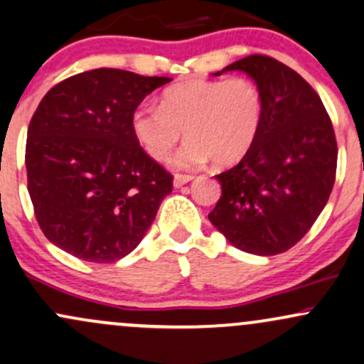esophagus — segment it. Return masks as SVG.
Wrapping results in <instances>:
<instances>
[{"label": "esophagus", "instance_id": "34e87169", "mask_svg": "<svg viewBox=\"0 0 364 364\" xmlns=\"http://www.w3.org/2000/svg\"><path fill=\"white\" fill-rule=\"evenodd\" d=\"M193 176H190V174H174V179H173V185L179 188L183 185H186V183H190Z\"/></svg>", "mask_w": 364, "mask_h": 364}]
</instances>
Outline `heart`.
<instances>
[{
	"label": "heart",
	"instance_id": "1",
	"mask_svg": "<svg viewBox=\"0 0 364 364\" xmlns=\"http://www.w3.org/2000/svg\"><path fill=\"white\" fill-rule=\"evenodd\" d=\"M262 121L263 97L252 78H193L168 87L159 107H136L129 127L140 147L156 161L168 159L185 132L188 140L173 164L196 169L212 159L217 166L241 161L253 147Z\"/></svg>",
	"mask_w": 364,
	"mask_h": 364
}]
</instances>
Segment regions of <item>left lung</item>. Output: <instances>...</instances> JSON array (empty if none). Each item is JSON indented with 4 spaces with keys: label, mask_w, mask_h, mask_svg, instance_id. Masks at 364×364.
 I'll use <instances>...</instances> for the list:
<instances>
[{
    "label": "left lung",
    "mask_w": 364,
    "mask_h": 364,
    "mask_svg": "<svg viewBox=\"0 0 364 364\" xmlns=\"http://www.w3.org/2000/svg\"><path fill=\"white\" fill-rule=\"evenodd\" d=\"M224 72H243L263 97L260 133L235 168L217 174L223 195L208 220L246 253L287 252L310 231L332 193L337 141L321 99L301 75L253 54Z\"/></svg>",
    "instance_id": "obj_1"
}]
</instances>
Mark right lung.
Returning <instances> with one entry per match:
<instances>
[{
  "label": "right lung",
  "instance_id": "right-lung-1",
  "mask_svg": "<svg viewBox=\"0 0 364 364\" xmlns=\"http://www.w3.org/2000/svg\"><path fill=\"white\" fill-rule=\"evenodd\" d=\"M168 77L97 68L44 95L27 132L28 195L44 236L85 262L139 246L173 191V176L135 140L132 112Z\"/></svg>",
  "mask_w": 364,
  "mask_h": 364
}]
</instances>
